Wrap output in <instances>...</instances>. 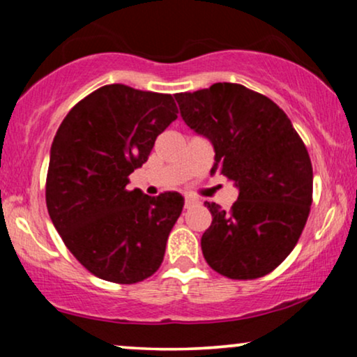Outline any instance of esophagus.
I'll return each mask as SVG.
<instances>
[{"label":"esophagus","mask_w":357,"mask_h":357,"mask_svg":"<svg viewBox=\"0 0 357 357\" xmlns=\"http://www.w3.org/2000/svg\"><path fill=\"white\" fill-rule=\"evenodd\" d=\"M192 204H196V199L195 198H186V199H184V208H191Z\"/></svg>","instance_id":"obj_1"}]
</instances>
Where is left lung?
I'll return each instance as SVG.
<instances>
[{"label": "left lung", "instance_id": "obj_1", "mask_svg": "<svg viewBox=\"0 0 357 357\" xmlns=\"http://www.w3.org/2000/svg\"><path fill=\"white\" fill-rule=\"evenodd\" d=\"M181 117L211 141L215 165L238 188L230 211L204 203L213 221L202 236L208 265L233 280L275 270L301 238L312 204V162L273 100L240 84L176 93Z\"/></svg>", "mask_w": 357, "mask_h": 357}]
</instances>
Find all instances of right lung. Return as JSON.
<instances>
[{"label": "right lung", "instance_id": "obj_1", "mask_svg": "<svg viewBox=\"0 0 357 357\" xmlns=\"http://www.w3.org/2000/svg\"><path fill=\"white\" fill-rule=\"evenodd\" d=\"M174 119L171 93L112 84L82 99L56 130L45 186L48 215L65 247L102 280L132 285L161 267L183 196L126 186Z\"/></svg>", "mask_w": 357, "mask_h": 357}]
</instances>
